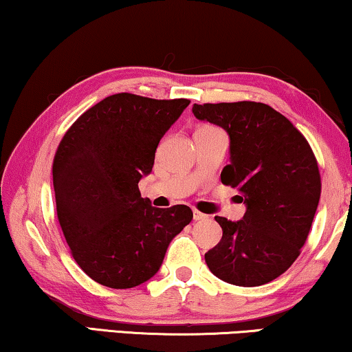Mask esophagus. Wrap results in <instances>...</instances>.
Here are the masks:
<instances>
[{
  "instance_id": "34e87169",
  "label": "esophagus",
  "mask_w": 352,
  "mask_h": 352,
  "mask_svg": "<svg viewBox=\"0 0 352 352\" xmlns=\"http://www.w3.org/2000/svg\"><path fill=\"white\" fill-rule=\"evenodd\" d=\"M192 219H195L196 221H199V220H206V219H207V215H206V214H202V212H199V210H192Z\"/></svg>"
}]
</instances>
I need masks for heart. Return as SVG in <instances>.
I'll use <instances>...</instances> for the list:
<instances>
[{"label": "heart", "mask_w": 352, "mask_h": 352, "mask_svg": "<svg viewBox=\"0 0 352 352\" xmlns=\"http://www.w3.org/2000/svg\"><path fill=\"white\" fill-rule=\"evenodd\" d=\"M204 127H209V126H204Z\"/></svg>", "instance_id": "1"}]
</instances>
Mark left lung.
<instances>
[{
  "instance_id": "8db88e82",
  "label": "left lung",
  "mask_w": 352,
  "mask_h": 352,
  "mask_svg": "<svg viewBox=\"0 0 352 352\" xmlns=\"http://www.w3.org/2000/svg\"><path fill=\"white\" fill-rule=\"evenodd\" d=\"M192 113L230 135L231 164L221 183L237 188L247 206L239 221L215 217L223 236L206 263L230 284H268L290 268L308 239L322 186L318 160L303 133L265 103H195Z\"/></svg>"
}]
</instances>
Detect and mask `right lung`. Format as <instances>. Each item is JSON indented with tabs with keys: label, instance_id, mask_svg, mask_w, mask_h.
<instances>
[{
	"label": "right lung",
	"instance_id": "1",
	"mask_svg": "<svg viewBox=\"0 0 352 352\" xmlns=\"http://www.w3.org/2000/svg\"><path fill=\"white\" fill-rule=\"evenodd\" d=\"M188 105V98L115 94L84 111L58 143V223L79 268L98 284L132 289L151 279L170 241L192 220L188 206L157 209L138 190L162 135Z\"/></svg>",
	"mask_w": 352,
	"mask_h": 352
}]
</instances>
